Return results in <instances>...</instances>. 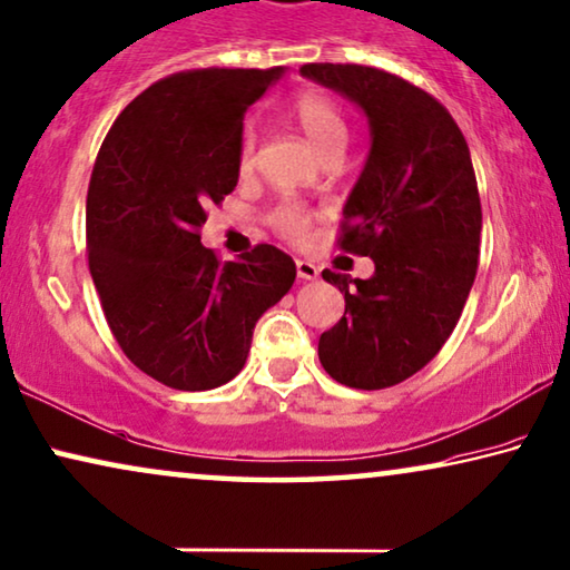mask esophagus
<instances>
[{"mask_svg":"<svg viewBox=\"0 0 570 570\" xmlns=\"http://www.w3.org/2000/svg\"><path fill=\"white\" fill-rule=\"evenodd\" d=\"M295 272H298L301 279H316L318 277V267L308 259H298L295 262Z\"/></svg>","mask_w":570,"mask_h":570,"instance_id":"obj_1","label":"esophagus"}]
</instances>
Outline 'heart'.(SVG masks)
Listing matches in <instances>:
<instances>
[{
  "instance_id": "heart-1",
  "label": "heart",
  "mask_w": 570,
  "mask_h": 570,
  "mask_svg": "<svg viewBox=\"0 0 570 570\" xmlns=\"http://www.w3.org/2000/svg\"><path fill=\"white\" fill-rule=\"evenodd\" d=\"M293 118L303 130L305 141L313 146V151L318 156L334 151V148H344L346 122L332 97L321 92H303L298 100L293 102ZM254 144H257V136H254L252 128H246L242 134V146H238V161H242V167H249L252 164ZM272 224H275L279 234L287 238H303L308 234L311 218L301 205L285 203L272 213Z\"/></svg>"
}]
</instances>
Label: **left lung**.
<instances>
[{"label":"left lung","mask_w":570,"mask_h":570,"mask_svg":"<svg viewBox=\"0 0 570 570\" xmlns=\"http://www.w3.org/2000/svg\"><path fill=\"white\" fill-rule=\"evenodd\" d=\"M367 118L370 151L344 203L340 249L370 257L373 277L324 269L344 316L321 334L318 360L336 383L381 391L419 373L450 340L473 287L481 197L463 134L426 95L373 66L305 63Z\"/></svg>","instance_id":"left-lung-1"}]
</instances>
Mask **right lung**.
Returning <instances> with one entry per match:
<instances>
[{
  "mask_svg": "<svg viewBox=\"0 0 570 570\" xmlns=\"http://www.w3.org/2000/svg\"><path fill=\"white\" fill-rule=\"evenodd\" d=\"M283 73H171L118 115L97 154L87 252L105 318L128 360L177 391L234 381L262 313L295 283L277 246L218 262L200 244L205 208L238 183L244 112Z\"/></svg>",
  "mask_w": 570,
  "mask_h": 570,
  "instance_id": "obj_1",
  "label": "right lung"
}]
</instances>
